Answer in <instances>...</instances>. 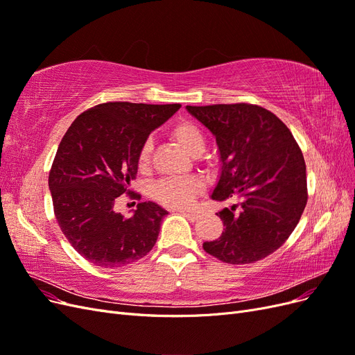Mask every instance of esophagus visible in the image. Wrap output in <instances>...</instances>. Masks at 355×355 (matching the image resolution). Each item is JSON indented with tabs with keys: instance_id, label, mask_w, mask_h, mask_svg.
<instances>
[{
	"instance_id": "esophagus-1",
	"label": "esophagus",
	"mask_w": 355,
	"mask_h": 355,
	"mask_svg": "<svg viewBox=\"0 0 355 355\" xmlns=\"http://www.w3.org/2000/svg\"><path fill=\"white\" fill-rule=\"evenodd\" d=\"M180 213L184 214V216L188 219V220H191V222H196L200 216L197 213H194V211H187V210H180Z\"/></svg>"
}]
</instances>
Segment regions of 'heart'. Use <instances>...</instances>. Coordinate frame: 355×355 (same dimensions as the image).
<instances>
[{"instance_id": "heart-1", "label": "heart", "mask_w": 355, "mask_h": 355, "mask_svg": "<svg viewBox=\"0 0 355 355\" xmlns=\"http://www.w3.org/2000/svg\"><path fill=\"white\" fill-rule=\"evenodd\" d=\"M170 137L191 157H198L206 148V136L201 128L192 121H179L168 132ZM153 145L145 142L139 151L137 164L141 170L151 166ZM202 189L201 180L197 178H171L158 182L154 187V197L167 207H188Z\"/></svg>"}]
</instances>
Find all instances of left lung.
Segmentation results:
<instances>
[{
  "label": "left lung",
  "instance_id": "left-lung-1",
  "mask_svg": "<svg viewBox=\"0 0 355 355\" xmlns=\"http://www.w3.org/2000/svg\"><path fill=\"white\" fill-rule=\"evenodd\" d=\"M216 137L220 175L211 198L239 200L216 214L218 240L202 249L225 263L241 265L274 253L293 232L306 206V166L287 125L250 103L187 106Z\"/></svg>",
  "mask_w": 355,
  "mask_h": 355
}]
</instances>
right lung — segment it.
Listing matches in <instances>:
<instances>
[{
  "mask_svg": "<svg viewBox=\"0 0 355 355\" xmlns=\"http://www.w3.org/2000/svg\"><path fill=\"white\" fill-rule=\"evenodd\" d=\"M179 108V103H101L75 118L63 136L49 188L63 235L89 262L120 268L151 252L167 210L144 201L132 218H124L114 206L136 178L148 136Z\"/></svg>",
  "mask_w": 355,
  "mask_h": 355,
  "instance_id": "add662e5",
  "label": "right lung"
}]
</instances>
